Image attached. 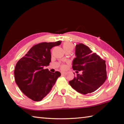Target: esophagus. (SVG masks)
<instances>
[{
    "instance_id": "1",
    "label": "esophagus",
    "mask_w": 124,
    "mask_h": 124,
    "mask_svg": "<svg viewBox=\"0 0 124 124\" xmlns=\"http://www.w3.org/2000/svg\"><path fill=\"white\" fill-rule=\"evenodd\" d=\"M64 73H64V72H61V75H64Z\"/></svg>"
}]
</instances>
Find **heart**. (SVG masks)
I'll list each match as a JSON object with an SVG mask.
<instances>
[{"instance_id": "b5f03b06", "label": "heart", "mask_w": 124, "mask_h": 124, "mask_svg": "<svg viewBox=\"0 0 124 124\" xmlns=\"http://www.w3.org/2000/svg\"><path fill=\"white\" fill-rule=\"evenodd\" d=\"M63 48L64 51H66V50H68V49H70L72 50L73 48V45L70 43H68V42H66V43H64L63 44ZM61 68L63 69H64L65 68V65H62L61 66Z\"/></svg>"}]
</instances>
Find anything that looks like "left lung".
Wrapping results in <instances>:
<instances>
[{
  "label": "left lung",
  "mask_w": 124,
  "mask_h": 124,
  "mask_svg": "<svg viewBox=\"0 0 124 124\" xmlns=\"http://www.w3.org/2000/svg\"><path fill=\"white\" fill-rule=\"evenodd\" d=\"M75 55L76 57L72 62L73 70L82 71V74L77 73L73 79L69 81V84L83 94L95 92L107 79L106 61L81 43L76 46Z\"/></svg>",
  "instance_id": "8db88e82"
}]
</instances>
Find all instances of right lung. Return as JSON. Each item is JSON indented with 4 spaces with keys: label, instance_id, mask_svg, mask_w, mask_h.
Masks as SVG:
<instances>
[{
    "label": "right lung",
    "instance_id": "1",
    "mask_svg": "<svg viewBox=\"0 0 124 124\" xmlns=\"http://www.w3.org/2000/svg\"><path fill=\"white\" fill-rule=\"evenodd\" d=\"M62 41L35 45L17 62L14 70L15 83L22 93L34 101H40L52 90L59 71L50 72L44 67L51 61V50Z\"/></svg>",
    "mask_w": 124,
    "mask_h": 124
}]
</instances>
